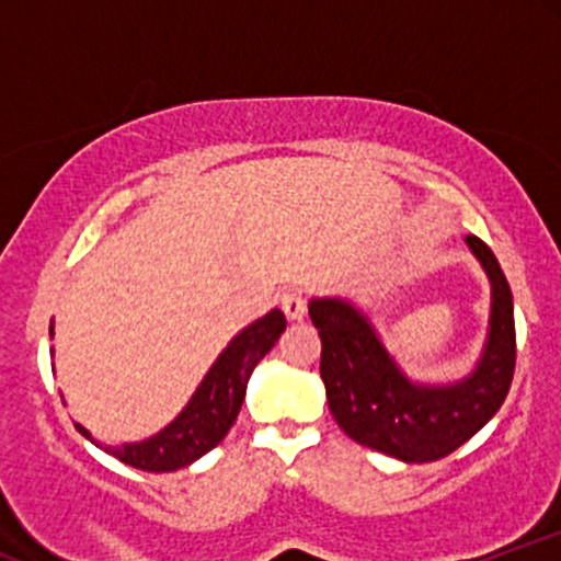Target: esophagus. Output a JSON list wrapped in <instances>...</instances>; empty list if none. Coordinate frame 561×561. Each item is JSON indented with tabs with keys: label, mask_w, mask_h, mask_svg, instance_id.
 <instances>
[{
	"label": "esophagus",
	"mask_w": 561,
	"mask_h": 561,
	"mask_svg": "<svg viewBox=\"0 0 561 561\" xmlns=\"http://www.w3.org/2000/svg\"><path fill=\"white\" fill-rule=\"evenodd\" d=\"M282 311H285V317L289 321H302L306 317V300H302V295L298 289H287V293H282Z\"/></svg>",
	"instance_id": "esophagus-1"
}]
</instances>
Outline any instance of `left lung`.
I'll list each match as a JSON object with an SVG mask.
<instances>
[{
    "label": "left lung",
    "instance_id": "8db88e82",
    "mask_svg": "<svg viewBox=\"0 0 561 561\" xmlns=\"http://www.w3.org/2000/svg\"><path fill=\"white\" fill-rule=\"evenodd\" d=\"M467 244L491 276V334L478 369L448 388L409 382L369 319L351 302L324 298L308 306L319 330V371L334 422L362 446L409 465L437 461L465 446L493 420L512 388L517 362L512 287L480 237L469 234Z\"/></svg>",
    "mask_w": 561,
    "mask_h": 561
}]
</instances>
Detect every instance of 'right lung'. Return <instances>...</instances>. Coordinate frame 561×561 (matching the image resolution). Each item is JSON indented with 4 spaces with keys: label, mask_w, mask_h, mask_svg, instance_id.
Segmentation results:
<instances>
[{
    "label": "right lung",
    "mask_w": 561,
    "mask_h": 561,
    "mask_svg": "<svg viewBox=\"0 0 561 561\" xmlns=\"http://www.w3.org/2000/svg\"><path fill=\"white\" fill-rule=\"evenodd\" d=\"M285 327V313L274 308L255 324H250L248 330H242L231 340L227 351L218 356V362L210 366L186 409L163 433L150 437V440L105 448L107 454L128 467L145 469V472H173V469L192 465L210 448H216L240 414L250 371L272 351ZM76 430L92 440V435L81 424H76Z\"/></svg>",
    "instance_id": "right-lung-1"
}]
</instances>
